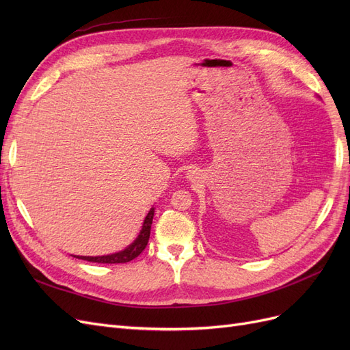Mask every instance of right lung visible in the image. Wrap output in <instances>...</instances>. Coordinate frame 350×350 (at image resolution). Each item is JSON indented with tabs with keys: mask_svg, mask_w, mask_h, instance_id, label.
<instances>
[{
	"mask_svg": "<svg viewBox=\"0 0 350 350\" xmlns=\"http://www.w3.org/2000/svg\"><path fill=\"white\" fill-rule=\"evenodd\" d=\"M154 216V207H152L147 213L143 226L139 237H137L129 247L124 248L122 251L108 254V256H98V257H88V256H72L79 260H86L92 262H102V264H120V262H129L134 260L135 257H139L146 248L147 242H149L150 238V228H152V221Z\"/></svg>",
	"mask_w": 350,
	"mask_h": 350,
	"instance_id": "1",
	"label": "right lung"
}]
</instances>
